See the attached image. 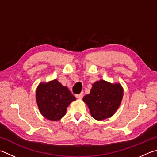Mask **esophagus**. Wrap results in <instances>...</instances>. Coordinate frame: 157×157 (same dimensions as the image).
<instances>
[{
    "label": "esophagus",
    "mask_w": 157,
    "mask_h": 157,
    "mask_svg": "<svg viewBox=\"0 0 157 157\" xmlns=\"http://www.w3.org/2000/svg\"><path fill=\"white\" fill-rule=\"evenodd\" d=\"M83 96H84V93L82 92L81 93H79V94H77L76 98H78V99H82V98H83Z\"/></svg>",
    "instance_id": "obj_1"
}]
</instances>
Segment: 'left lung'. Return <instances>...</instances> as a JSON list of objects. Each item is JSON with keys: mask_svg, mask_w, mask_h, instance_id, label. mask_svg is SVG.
<instances>
[{"mask_svg": "<svg viewBox=\"0 0 157 157\" xmlns=\"http://www.w3.org/2000/svg\"><path fill=\"white\" fill-rule=\"evenodd\" d=\"M123 94L120 84L100 80L93 84L90 93L83 100L89 108L91 116L96 120H103L110 117L118 109Z\"/></svg>", "mask_w": 157, "mask_h": 157, "instance_id": "left-lung-1", "label": "left lung"}]
</instances>
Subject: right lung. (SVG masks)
Returning <instances> with one entry per match:
<instances>
[{"instance_id":"obj_1","label":"right lung","mask_w":157,"mask_h":157,"mask_svg":"<svg viewBox=\"0 0 157 157\" xmlns=\"http://www.w3.org/2000/svg\"><path fill=\"white\" fill-rule=\"evenodd\" d=\"M75 98L68 88L57 79L46 84L41 83L36 90V101L40 113L51 121H58L63 117L67 108Z\"/></svg>"}]
</instances>
